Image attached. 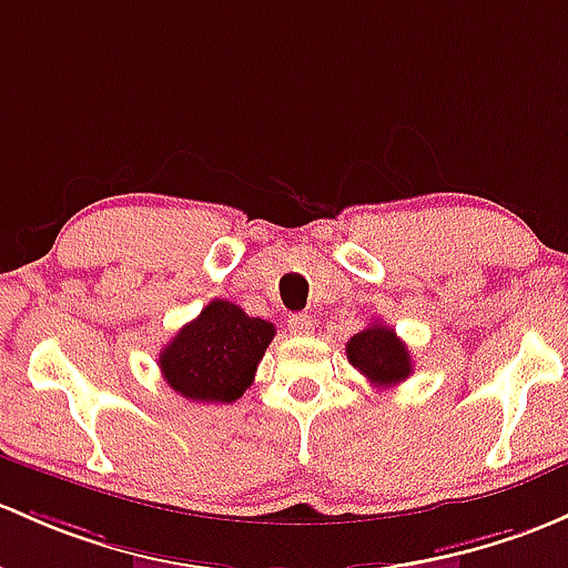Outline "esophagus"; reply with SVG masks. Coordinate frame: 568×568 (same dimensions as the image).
<instances>
[{
  "label": "esophagus",
  "mask_w": 568,
  "mask_h": 568,
  "mask_svg": "<svg viewBox=\"0 0 568 568\" xmlns=\"http://www.w3.org/2000/svg\"><path fill=\"white\" fill-rule=\"evenodd\" d=\"M313 318H310L307 313H296V315H291L288 318V329H291V334H310L313 332Z\"/></svg>",
  "instance_id": "1"
}]
</instances>
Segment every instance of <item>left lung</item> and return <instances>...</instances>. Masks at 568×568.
Returning <instances> with one entry per match:
<instances>
[{
  "label": "left lung",
  "instance_id": "left-lung-1",
  "mask_svg": "<svg viewBox=\"0 0 568 568\" xmlns=\"http://www.w3.org/2000/svg\"><path fill=\"white\" fill-rule=\"evenodd\" d=\"M348 362L375 386H394L410 375V354L389 326L378 324L362 329L345 345Z\"/></svg>",
  "mask_w": 568,
  "mask_h": 568
}]
</instances>
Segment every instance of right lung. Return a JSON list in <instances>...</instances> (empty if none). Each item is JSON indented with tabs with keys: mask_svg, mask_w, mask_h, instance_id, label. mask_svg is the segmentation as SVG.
<instances>
[{
	"mask_svg": "<svg viewBox=\"0 0 568 568\" xmlns=\"http://www.w3.org/2000/svg\"><path fill=\"white\" fill-rule=\"evenodd\" d=\"M274 324L250 318L234 302L212 300L160 351L165 384L193 403H234L253 384Z\"/></svg>",
	"mask_w": 568,
	"mask_h": 568,
	"instance_id": "1",
	"label": "right lung"
}]
</instances>
